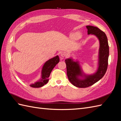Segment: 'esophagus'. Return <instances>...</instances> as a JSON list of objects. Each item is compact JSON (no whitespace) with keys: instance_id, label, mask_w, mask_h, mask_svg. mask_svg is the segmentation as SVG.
Segmentation results:
<instances>
[{"instance_id":"obj_1","label":"esophagus","mask_w":121,"mask_h":121,"mask_svg":"<svg viewBox=\"0 0 121 121\" xmlns=\"http://www.w3.org/2000/svg\"><path fill=\"white\" fill-rule=\"evenodd\" d=\"M66 53H65V52H62L60 53V56L61 57H64L65 56H66Z\"/></svg>"}]
</instances>
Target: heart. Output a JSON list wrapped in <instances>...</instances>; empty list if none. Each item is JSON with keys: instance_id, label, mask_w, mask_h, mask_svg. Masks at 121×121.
Wrapping results in <instances>:
<instances>
[{"instance_id": "obj_1", "label": "heart", "mask_w": 121, "mask_h": 121, "mask_svg": "<svg viewBox=\"0 0 121 121\" xmlns=\"http://www.w3.org/2000/svg\"><path fill=\"white\" fill-rule=\"evenodd\" d=\"M80 33H77L75 35V37L76 38H79V37H80Z\"/></svg>"}]
</instances>
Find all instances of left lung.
I'll use <instances>...</instances> for the list:
<instances>
[{"label":"left lung","instance_id":"left-lung-1","mask_svg":"<svg viewBox=\"0 0 121 121\" xmlns=\"http://www.w3.org/2000/svg\"><path fill=\"white\" fill-rule=\"evenodd\" d=\"M86 28L88 34L96 36L99 41L97 70L92 75H86L83 73L79 61H75L72 58L65 60L69 81L73 85L79 88H86L98 82L105 74L108 65L109 46L107 35L97 27L87 26ZM80 76L83 79L79 78Z\"/></svg>","mask_w":121,"mask_h":121}]
</instances>
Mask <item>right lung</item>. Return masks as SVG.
Instances as JSON below:
<instances>
[{
	"label": "right lung",
	"mask_w": 121,
	"mask_h": 121,
	"mask_svg": "<svg viewBox=\"0 0 121 121\" xmlns=\"http://www.w3.org/2000/svg\"><path fill=\"white\" fill-rule=\"evenodd\" d=\"M60 61L58 56L49 59L44 64L41 71V79L39 81L32 84L30 86L33 88H39L44 86L49 81V77L54 67Z\"/></svg>",
	"instance_id": "add662e5"
}]
</instances>
